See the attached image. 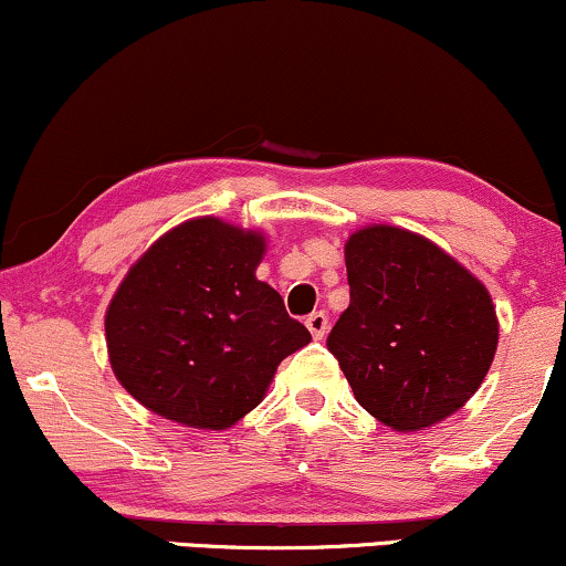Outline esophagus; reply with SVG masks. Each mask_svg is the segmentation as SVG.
I'll use <instances>...</instances> for the list:
<instances>
[{
	"mask_svg": "<svg viewBox=\"0 0 566 566\" xmlns=\"http://www.w3.org/2000/svg\"><path fill=\"white\" fill-rule=\"evenodd\" d=\"M305 326H308V332H311L313 339H324L326 337V329H329V316H326L324 311L311 313V316L305 318Z\"/></svg>",
	"mask_w": 566,
	"mask_h": 566,
	"instance_id": "esophagus-1",
	"label": "esophagus"
}]
</instances>
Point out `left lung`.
Returning a JSON list of instances; mask_svg holds the SVG:
<instances>
[{
  "label": "left lung",
  "mask_w": 566,
  "mask_h": 566,
  "mask_svg": "<svg viewBox=\"0 0 566 566\" xmlns=\"http://www.w3.org/2000/svg\"><path fill=\"white\" fill-rule=\"evenodd\" d=\"M350 305L326 348L353 395L395 432H419L478 392L499 345L490 292L408 229H358L345 242Z\"/></svg>",
  "instance_id": "left-lung-1"
}]
</instances>
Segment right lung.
<instances>
[{
	"label": "right lung",
	"mask_w": 566,
	"mask_h": 566,
	"mask_svg": "<svg viewBox=\"0 0 566 566\" xmlns=\"http://www.w3.org/2000/svg\"><path fill=\"white\" fill-rule=\"evenodd\" d=\"M265 237L202 216L136 261L105 313L118 382L163 419L227 430L261 403L276 366L311 343L255 276Z\"/></svg>",
	"instance_id": "right-lung-1"
}]
</instances>
